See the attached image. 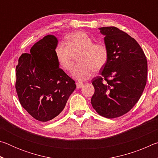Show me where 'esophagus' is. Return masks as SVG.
Listing matches in <instances>:
<instances>
[{
    "label": "esophagus",
    "instance_id": "obj_1",
    "mask_svg": "<svg viewBox=\"0 0 158 158\" xmlns=\"http://www.w3.org/2000/svg\"><path fill=\"white\" fill-rule=\"evenodd\" d=\"M83 85H84V84L81 82H77V89H80V88L83 87Z\"/></svg>",
    "mask_w": 158,
    "mask_h": 158
}]
</instances>
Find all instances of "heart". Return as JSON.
Instances as JSON below:
<instances>
[{"mask_svg":"<svg viewBox=\"0 0 158 158\" xmlns=\"http://www.w3.org/2000/svg\"><path fill=\"white\" fill-rule=\"evenodd\" d=\"M59 65L68 71L72 68L74 55H77V63L72 69L74 79L84 81L92 76L94 70H100L107 63L109 52L106 45L93 43V39L85 32H74L67 37L65 43L58 44L55 49Z\"/></svg>","mask_w":158,"mask_h":158,"instance_id":"b5f03b06","label":"heart"}]
</instances>
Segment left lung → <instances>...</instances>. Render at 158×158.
I'll return each instance as SVG.
<instances>
[{
  "label": "left lung",
  "mask_w": 158,
  "mask_h": 158,
  "mask_svg": "<svg viewBox=\"0 0 158 158\" xmlns=\"http://www.w3.org/2000/svg\"><path fill=\"white\" fill-rule=\"evenodd\" d=\"M109 52L100 76L92 80L93 107L107 118L127 113L139 100L146 84L147 60L138 42L116 27L99 28Z\"/></svg>",
  "instance_id": "left-lung-1"
}]
</instances>
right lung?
I'll list each match as a JSON object with an SVG mask.
<instances>
[{"mask_svg":"<svg viewBox=\"0 0 158 158\" xmlns=\"http://www.w3.org/2000/svg\"><path fill=\"white\" fill-rule=\"evenodd\" d=\"M58 40L47 35L22 53L16 68V90L21 106L35 119L47 122L58 116L76 89L75 82L59 68Z\"/></svg>","mask_w":158,"mask_h":158,"instance_id":"1","label":"right lung"}]
</instances>
